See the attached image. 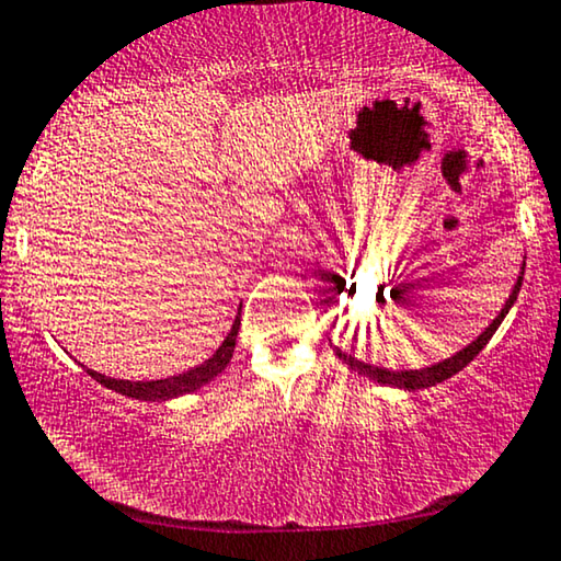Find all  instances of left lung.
<instances>
[{
  "label": "left lung",
  "mask_w": 561,
  "mask_h": 561,
  "mask_svg": "<svg viewBox=\"0 0 561 561\" xmlns=\"http://www.w3.org/2000/svg\"><path fill=\"white\" fill-rule=\"evenodd\" d=\"M524 266H526V264H520V272H518V279H516V284H514V289H511V295H508V299H506V305L501 307V312L495 314V320L491 322V325H488V328L483 330V333H480V335L476 337V341H472L470 345H465V348H462V351H457L455 356H449V358H445V360L435 363V366H427V368H414V370H412V368H409V370H389V368H378V366H370V363H363V360H358V358L348 356V353H343L341 348H335V345H333L335 356L341 358L348 368L358 370L360 376H366V378H370V381H376V383L393 386V389L416 391V389H430V386H437V383H442V381H447L449 376H455L457 370H462L465 366H468V363H470L472 358L478 356L480 351L485 348L488 341H491L495 330H499V325L503 322V318H506L511 307H514L516 297H518V289H520V282H524Z\"/></svg>",
  "instance_id": "8db88e82"
}]
</instances>
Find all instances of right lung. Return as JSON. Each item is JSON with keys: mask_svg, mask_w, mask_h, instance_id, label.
<instances>
[{"mask_svg": "<svg viewBox=\"0 0 561 561\" xmlns=\"http://www.w3.org/2000/svg\"><path fill=\"white\" fill-rule=\"evenodd\" d=\"M239 328H241V312L233 318V325H231V330H228L226 341L218 345V351L213 353L208 360H203L201 366L185 370V374H178L170 378H157V381H126V378H112V376L99 374V370H91L85 366L83 368L89 370V376L96 378L101 386L122 393V397L139 399V401H170V399L183 397V393L198 391L201 386L213 381V378H216L220 370L231 363L236 337H239Z\"/></svg>", "mask_w": 561, "mask_h": 561, "instance_id": "1", "label": "right lung"}]
</instances>
